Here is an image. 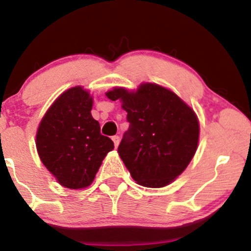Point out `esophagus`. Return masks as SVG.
<instances>
[{"instance_id": "obj_1", "label": "esophagus", "mask_w": 251, "mask_h": 251, "mask_svg": "<svg viewBox=\"0 0 251 251\" xmlns=\"http://www.w3.org/2000/svg\"><path fill=\"white\" fill-rule=\"evenodd\" d=\"M112 140H113L114 146H116V148H118V145H119V142H120L119 135H113V137H112Z\"/></svg>"}]
</instances>
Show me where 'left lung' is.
I'll list each match as a JSON object with an SVG mask.
<instances>
[{"mask_svg":"<svg viewBox=\"0 0 251 251\" xmlns=\"http://www.w3.org/2000/svg\"><path fill=\"white\" fill-rule=\"evenodd\" d=\"M108 99L120 100L127 112L128 129L118 146L120 158L138 184L162 188L191 162L200 125L195 112L174 92L143 83L137 92L114 88Z\"/></svg>","mask_w":251,"mask_h":251,"instance_id":"1","label":"left lung"}]
</instances>
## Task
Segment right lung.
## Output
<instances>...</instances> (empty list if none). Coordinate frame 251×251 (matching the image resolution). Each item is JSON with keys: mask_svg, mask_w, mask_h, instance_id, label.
Here are the masks:
<instances>
[{"mask_svg": "<svg viewBox=\"0 0 251 251\" xmlns=\"http://www.w3.org/2000/svg\"><path fill=\"white\" fill-rule=\"evenodd\" d=\"M92 98L81 87L63 92L40 123L36 149L43 165L68 189L91 185L103 158L114 149L91 114Z\"/></svg>", "mask_w": 251, "mask_h": 251, "instance_id": "1", "label": "right lung"}]
</instances>
